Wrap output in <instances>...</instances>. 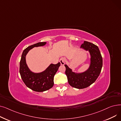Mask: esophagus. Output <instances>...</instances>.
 <instances>
[{
	"mask_svg": "<svg viewBox=\"0 0 121 121\" xmlns=\"http://www.w3.org/2000/svg\"><path fill=\"white\" fill-rule=\"evenodd\" d=\"M60 62L62 65H64L65 64V59L62 57V58H61L60 59Z\"/></svg>",
	"mask_w": 121,
	"mask_h": 121,
	"instance_id": "1",
	"label": "esophagus"
}]
</instances>
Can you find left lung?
Listing matches in <instances>:
<instances>
[{"label":"left lung","mask_w":121,"mask_h":121,"mask_svg":"<svg viewBox=\"0 0 121 121\" xmlns=\"http://www.w3.org/2000/svg\"><path fill=\"white\" fill-rule=\"evenodd\" d=\"M80 48L88 51L90 54V65L83 73H77L72 71L66 64L65 73L69 84L77 89H83L91 85L96 80L103 67V58L99 48L94 43L84 41Z\"/></svg>","instance_id":"obj_1"}]
</instances>
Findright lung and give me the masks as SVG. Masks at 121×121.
Instances as JSON below:
<instances>
[{"mask_svg": "<svg viewBox=\"0 0 121 121\" xmlns=\"http://www.w3.org/2000/svg\"><path fill=\"white\" fill-rule=\"evenodd\" d=\"M46 42H39L28 47L22 53L20 65V73L26 86L36 92H41L49 90L54 85V76L61 64H51L44 71L35 73L30 70L26 62V55L29 51L34 47L43 46Z\"/></svg>", "mask_w": 121, "mask_h": 121, "instance_id": "1", "label": "right lung"}]
</instances>
